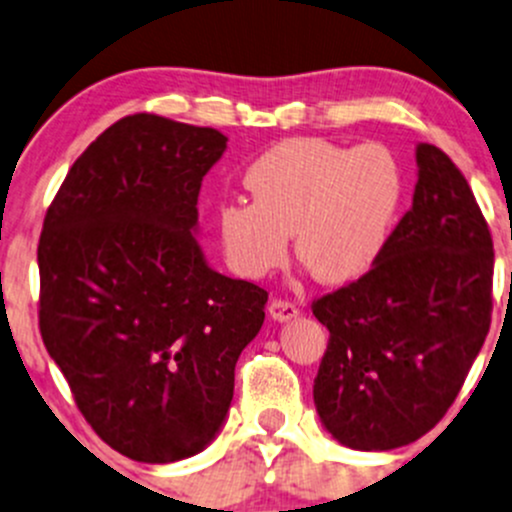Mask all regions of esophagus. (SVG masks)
I'll list each match as a JSON object with an SVG mask.
<instances>
[{"instance_id":"34e87169","label":"esophagus","mask_w":512,"mask_h":512,"mask_svg":"<svg viewBox=\"0 0 512 512\" xmlns=\"http://www.w3.org/2000/svg\"><path fill=\"white\" fill-rule=\"evenodd\" d=\"M299 314V307L294 302H289V299H272L270 302V317L275 319V322H287V319H294Z\"/></svg>"}]
</instances>
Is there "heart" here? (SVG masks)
Instances as JSON below:
<instances>
[{"label": "heart", "instance_id": "obj_1", "mask_svg": "<svg viewBox=\"0 0 512 512\" xmlns=\"http://www.w3.org/2000/svg\"><path fill=\"white\" fill-rule=\"evenodd\" d=\"M252 203H223L218 232L237 275L260 280L285 262L294 235L299 262L324 285L364 277L384 255L406 180L381 143L342 146L329 138H287L245 170Z\"/></svg>", "mask_w": 512, "mask_h": 512}]
</instances>
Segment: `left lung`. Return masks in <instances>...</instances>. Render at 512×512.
<instances>
[{
    "instance_id": "left-lung-1",
    "label": "left lung",
    "mask_w": 512,
    "mask_h": 512,
    "mask_svg": "<svg viewBox=\"0 0 512 512\" xmlns=\"http://www.w3.org/2000/svg\"><path fill=\"white\" fill-rule=\"evenodd\" d=\"M414 205L381 260L322 294L329 329L314 379L324 428L356 451H391L431 431L456 401L493 312V237L451 158L416 148Z\"/></svg>"
}]
</instances>
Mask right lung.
<instances>
[{"mask_svg": "<svg viewBox=\"0 0 512 512\" xmlns=\"http://www.w3.org/2000/svg\"><path fill=\"white\" fill-rule=\"evenodd\" d=\"M227 138L156 113L108 126L76 158L39 237V332L113 451L170 463L223 426L267 289L210 270L198 193Z\"/></svg>", "mask_w": 512, "mask_h": 512, "instance_id": "right-lung-1", "label": "right lung"}]
</instances>
